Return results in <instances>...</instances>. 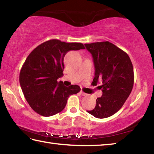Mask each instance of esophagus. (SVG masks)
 I'll list each match as a JSON object with an SVG mask.
<instances>
[{
    "label": "esophagus",
    "mask_w": 154,
    "mask_h": 154,
    "mask_svg": "<svg viewBox=\"0 0 154 154\" xmlns=\"http://www.w3.org/2000/svg\"><path fill=\"white\" fill-rule=\"evenodd\" d=\"M80 93H81V94H82V96H88V94H86V93H85V92H83V91H81V92H80Z\"/></svg>",
    "instance_id": "1"
}]
</instances>
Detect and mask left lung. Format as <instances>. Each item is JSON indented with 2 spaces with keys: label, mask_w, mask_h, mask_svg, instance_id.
Instances as JSON below:
<instances>
[{
  "label": "left lung",
  "mask_w": 154,
  "mask_h": 154,
  "mask_svg": "<svg viewBox=\"0 0 154 154\" xmlns=\"http://www.w3.org/2000/svg\"><path fill=\"white\" fill-rule=\"evenodd\" d=\"M92 55L95 67L94 84L102 81L103 95L96 99L93 110L87 111L95 118H109L117 113L132 92L134 70L126 52L109 41L85 44Z\"/></svg>",
  "instance_id": "left-lung-1"
}]
</instances>
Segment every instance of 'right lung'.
Wrapping results in <instances>:
<instances>
[{
	"instance_id": "1",
	"label": "right lung",
	"mask_w": 154,
	"mask_h": 154,
	"mask_svg": "<svg viewBox=\"0 0 154 154\" xmlns=\"http://www.w3.org/2000/svg\"><path fill=\"white\" fill-rule=\"evenodd\" d=\"M85 49L81 43L58 39L45 41L34 49L20 72V83L26 100L36 113L49 117L61 112L70 95L77 94V85L66 87L58 79L63 76L64 58L68 51Z\"/></svg>"
}]
</instances>
